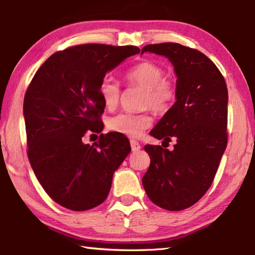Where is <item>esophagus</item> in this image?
<instances>
[{"mask_svg":"<svg viewBox=\"0 0 255 255\" xmlns=\"http://www.w3.org/2000/svg\"><path fill=\"white\" fill-rule=\"evenodd\" d=\"M130 146H131V150H132V152H136V150L140 149V144L138 143L137 140L130 139Z\"/></svg>","mask_w":255,"mask_h":255,"instance_id":"obj_1","label":"esophagus"}]
</instances>
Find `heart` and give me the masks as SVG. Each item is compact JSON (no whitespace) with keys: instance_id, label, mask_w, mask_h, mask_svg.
Masks as SVG:
<instances>
[{"instance_id":"1","label":"heart","mask_w":255,"mask_h":255,"mask_svg":"<svg viewBox=\"0 0 255 255\" xmlns=\"http://www.w3.org/2000/svg\"><path fill=\"white\" fill-rule=\"evenodd\" d=\"M126 80L130 86H137L145 91L141 100L143 108H150L157 114H164L175 101L176 86L173 82L165 79V71L158 64L148 60L138 63L126 73ZM99 94L107 109H115L122 97L120 84L110 76L103 77L99 84ZM150 125L152 117L148 112H123L108 122L110 130L129 137H139Z\"/></svg>"}]
</instances>
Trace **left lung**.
<instances>
[{
    "instance_id": "left-lung-1",
    "label": "left lung",
    "mask_w": 255,
    "mask_h": 255,
    "mask_svg": "<svg viewBox=\"0 0 255 255\" xmlns=\"http://www.w3.org/2000/svg\"><path fill=\"white\" fill-rule=\"evenodd\" d=\"M165 56L173 64L176 101L149 135L173 149L145 145L150 164L143 176L146 193L163 209H187L213 183L227 146L228 92L217 66L201 51L175 42L141 49Z\"/></svg>"
}]
</instances>
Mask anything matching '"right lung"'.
<instances>
[{
    "mask_svg": "<svg viewBox=\"0 0 255 255\" xmlns=\"http://www.w3.org/2000/svg\"><path fill=\"white\" fill-rule=\"evenodd\" d=\"M139 51L135 46H73L51 55L30 82L23 100L29 162L47 195L67 209L102 204L115 171L130 153L123 133H101L93 145L82 139L103 129L99 84L106 73Z\"/></svg>",
    "mask_w": 255,
    "mask_h": 255,
    "instance_id": "obj_1",
    "label": "right lung"
}]
</instances>
